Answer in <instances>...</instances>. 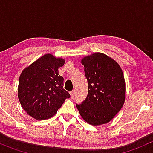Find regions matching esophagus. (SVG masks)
I'll use <instances>...</instances> for the list:
<instances>
[{"label":"esophagus","instance_id":"esophagus-1","mask_svg":"<svg viewBox=\"0 0 153 153\" xmlns=\"http://www.w3.org/2000/svg\"><path fill=\"white\" fill-rule=\"evenodd\" d=\"M70 97L73 99L74 97V95H75V91H74V90H72V91L70 93Z\"/></svg>","mask_w":153,"mask_h":153}]
</instances>
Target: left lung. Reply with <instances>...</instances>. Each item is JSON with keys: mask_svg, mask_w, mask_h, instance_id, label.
Masks as SVG:
<instances>
[{"mask_svg": "<svg viewBox=\"0 0 153 153\" xmlns=\"http://www.w3.org/2000/svg\"><path fill=\"white\" fill-rule=\"evenodd\" d=\"M88 81L89 91L82 104H76L81 117L93 126L106 124L120 111L125 102L126 82L115 60L102 53L81 59Z\"/></svg>", "mask_w": 153, "mask_h": 153, "instance_id": "8db88e82", "label": "left lung"}]
</instances>
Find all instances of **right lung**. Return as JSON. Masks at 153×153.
<instances>
[{
	"mask_svg": "<svg viewBox=\"0 0 153 153\" xmlns=\"http://www.w3.org/2000/svg\"><path fill=\"white\" fill-rule=\"evenodd\" d=\"M65 60L51 53L42 56L22 70L17 97L23 109L35 120L51 118L70 95L63 89L58 69Z\"/></svg>",
	"mask_w": 153,
	"mask_h": 153,
	"instance_id": "right-lung-1",
	"label": "right lung"
}]
</instances>
